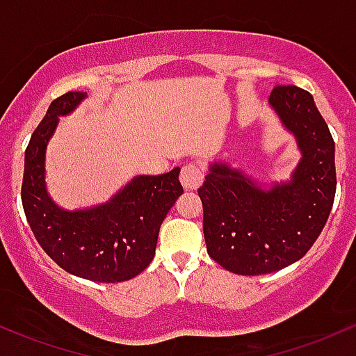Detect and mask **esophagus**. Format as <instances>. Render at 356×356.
Masks as SVG:
<instances>
[{"label": "esophagus", "mask_w": 356, "mask_h": 356, "mask_svg": "<svg viewBox=\"0 0 356 356\" xmlns=\"http://www.w3.org/2000/svg\"><path fill=\"white\" fill-rule=\"evenodd\" d=\"M202 179H204V172H202L196 163H186L181 170V184L187 191H194L201 186Z\"/></svg>", "instance_id": "34e87169"}]
</instances>
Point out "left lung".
Returning <instances> with one entry per match:
<instances>
[{"mask_svg":"<svg viewBox=\"0 0 356 356\" xmlns=\"http://www.w3.org/2000/svg\"><path fill=\"white\" fill-rule=\"evenodd\" d=\"M268 106L300 155L289 179L264 181L214 159L197 189L209 257L238 275L272 273L302 259L321 235L337 193L334 142L314 97L280 86Z\"/></svg>","mask_w":356,"mask_h":356,"instance_id":"8db88e82","label":"left lung"}]
</instances>
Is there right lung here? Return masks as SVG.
Returning <instances> with one entry per match:
<instances>
[{
    "label": "right lung",
    "mask_w": 356,
    "mask_h": 356,
    "mask_svg": "<svg viewBox=\"0 0 356 356\" xmlns=\"http://www.w3.org/2000/svg\"><path fill=\"white\" fill-rule=\"evenodd\" d=\"M88 92L52 101L25 152L22 202L35 238L58 267L92 282H123L155 257L159 232L184 193L179 167L160 175H135L108 201L79 209L58 206L47 189V147L58 118L76 111Z\"/></svg>",
    "instance_id": "1"
}]
</instances>
